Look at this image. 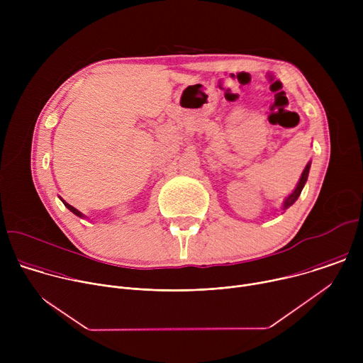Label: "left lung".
<instances>
[{
	"label": "left lung",
	"instance_id": "left-lung-1",
	"mask_svg": "<svg viewBox=\"0 0 363 363\" xmlns=\"http://www.w3.org/2000/svg\"><path fill=\"white\" fill-rule=\"evenodd\" d=\"M308 169H310V162L306 165V168H304V171H303V174H301V177H300V181H298V184H297V188H296V189H294V192H293L291 195H289V198L284 201V205H283V208H284V210H286V208H289L290 205H293V203L296 202V199L298 198V195H300V192H301V189H303V186H304L306 181H307Z\"/></svg>",
	"mask_w": 363,
	"mask_h": 363
}]
</instances>
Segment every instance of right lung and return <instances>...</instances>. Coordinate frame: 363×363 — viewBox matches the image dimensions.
<instances>
[{
    "label": "right lung",
    "instance_id": "obj_1",
    "mask_svg": "<svg viewBox=\"0 0 363 363\" xmlns=\"http://www.w3.org/2000/svg\"><path fill=\"white\" fill-rule=\"evenodd\" d=\"M63 202H65V201H63ZM65 205L67 206V208H69V210H70L73 214H76L77 217H83V216H82V214H80V213H79V211L74 208V206H72V205H69V203H66V202H65Z\"/></svg>",
    "mask_w": 363,
    "mask_h": 363
}]
</instances>
